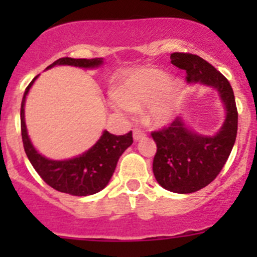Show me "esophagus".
<instances>
[{"label":"esophagus","instance_id":"1","mask_svg":"<svg viewBox=\"0 0 257 257\" xmlns=\"http://www.w3.org/2000/svg\"><path fill=\"white\" fill-rule=\"evenodd\" d=\"M133 136H134V140H135V142H138V140L145 138V133L144 131L139 130V128H135V130L133 131Z\"/></svg>","mask_w":257,"mask_h":257}]
</instances>
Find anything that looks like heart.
<instances>
[{
	"instance_id": "obj_1",
	"label": "heart",
	"mask_w": 257,
	"mask_h": 257,
	"mask_svg": "<svg viewBox=\"0 0 257 257\" xmlns=\"http://www.w3.org/2000/svg\"><path fill=\"white\" fill-rule=\"evenodd\" d=\"M112 105L118 110L133 112L147 106L145 121L154 127L167 126L180 109L184 85L170 78L162 69L144 68L127 77L115 91Z\"/></svg>"
}]
</instances>
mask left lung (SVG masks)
Listing matches in <instances>:
<instances>
[{"label": "left lung", "mask_w": 257, "mask_h": 257, "mask_svg": "<svg viewBox=\"0 0 257 257\" xmlns=\"http://www.w3.org/2000/svg\"><path fill=\"white\" fill-rule=\"evenodd\" d=\"M170 59L187 72L188 82L215 88L225 109L224 123L215 135L196 133L183 117L176 118L167 128L152 133L157 144L153 160L156 180L166 190L188 194L207 187L222 170L237 138L238 112L230 83L210 63L184 52H174Z\"/></svg>", "instance_id": "obj_1"}]
</instances>
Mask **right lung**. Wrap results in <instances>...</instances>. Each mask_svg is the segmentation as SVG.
Segmentation results:
<instances>
[{"label":"right lung","instance_id":"1","mask_svg":"<svg viewBox=\"0 0 257 257\" xmlns=\"http://www.w3.org/2000/svg\"><path fill=\"white\" fill-rule=\"evenodd\" d=\"M55 65H72V67L92 69V68H99L103 65V58H60L49 65L46 69H50ZM37 77L38 76H36L26 88L22 100V108H20L22 139L28 160L31 161L32 166L35 167L42 180L58 192L79 197L91 196L100 192L108 185L109 180L113 176L119 157L133 144V133L130 131L126 135L117 136L105 130L103 131L100 139L85 153L63 161L46 158L38 153L35 145L32 144L28 131H27L26 118H24L27 95Z\"/></svg>","mask_w":257,"mask_h":257}]
</instances>
